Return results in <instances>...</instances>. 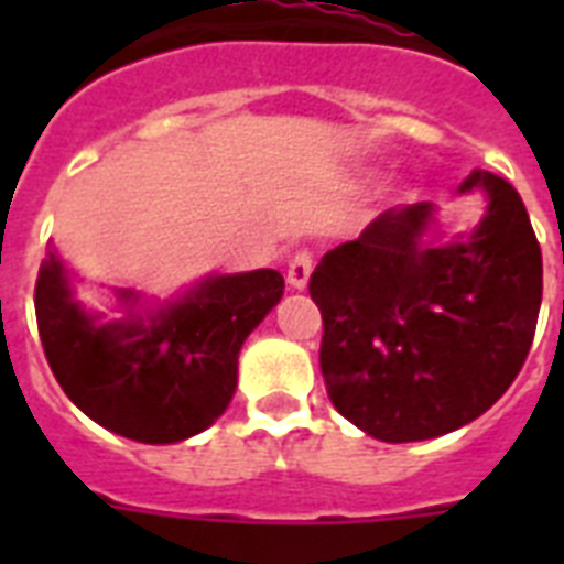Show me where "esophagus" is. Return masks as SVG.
I'll list each match as a JSON object with an SVG mask.
<instances>
[{"instance_id":"obj_1","label":"esophagus","mask_w":564,"mask_h":564,"mask_svg":"<svg viewBox=\"0 0 564 564\" xmlns=\"http://www.w3.org/2000/svg\"><path fill=\"white\" fill-rule=\"evenodd\" d=\"M310 272H313V254H310L307 248H301V251L292 254L290 269H286V283H290L292 290H304L310 281Z\"/></svg>"}]
</instances>
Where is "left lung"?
<instances>
[{
  "mask_svg": "<svg viewBox=\"0 0 564 564\" xmlns=\"http://www.w3.org/2000/svg\"><path fill=\"white\" fill-rule=\"evenodd\" d=\"M471 239L427 246L433 204L380 213L310 274L318 366L345 419L380 442H421L489 410L524 366L542 307V248L521 195L491 172Z\"/></svg>",
  "mask_w": 564,
  "mask_h": 564,
  "instance_id": "1",
  "label": "left lung"
}]
</instances>
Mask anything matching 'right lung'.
<instances>
[{"label": "right lung", "mask_w": 564, "mask_h": 564, "mask_svg": "<svg viewBox=\"0 0 564 564\" xmlns=\"http://www.w3.org/2000/svg\"><path fill=\"white\" fill-rule=\"evenodd\" d=\"M274 269L219 274L143 322L93 325L66 286L52 248L34 283V313L48 369L66 398L119 436L166 445L219 419L237 389L246 336L281 301ZM131 299V292H122Z\"/></svg>", "instance_id": "right-lung-1"}]
</instances>
